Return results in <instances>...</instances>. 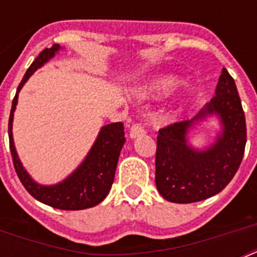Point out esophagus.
Returning <instances> with one entry per match:
<instances>
[{
  "label": "esophagus",
  "mask_w": 257,
  "mask_h": 257,
  "mask_svg": "<svg viewBox=\"0 0 257 257\" xmlns=\"http://www.w3.org/2000/svg\"><path fill=\"white\" fill-rule=\"evenodd\" d=\"M144 133H145V131L141 128L140 125L133 124L132 126H131V131H129V137H131V139H137V137L143 136Z\"/></svg>",
  "instance_id": "34e87169"
}]
</instances>
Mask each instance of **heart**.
Masks as SVG:
<instances>
[{
	"label": "heart",
	"mask_w": 257,
	"mask_h": 257,
	"mask_svg": "<svg viewBox=\"0 0 257 257\" xmlns=\"http://www.w3.org/2000/svg\"><path fill=\"white\" fill-rule=\"evenodd\" d=\"M177 84H179V81H177L176 77H173V76H164V77L155 80L151 84L148 90L149 93H152L153 96H164V94L171 93L177 86Z\"/></svg>",
	"instance_id": "heart-1"
}]
</instances>
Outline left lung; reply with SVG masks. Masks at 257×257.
I'll return each mask as SVG.
<instances>
[{"label": "left lung", "instance_id": "1", "mask_svg": "<svg viewBox=\"0 0 257 257\" xmlns=\"http://www.w3.org/2000/svg\"><path fill=\"white\" fill-rule=\"evenodd\" d=\"M216 116L220 131L212 145L195 149L189 133ZM247 143L245 116L235 80L223 68L215 97L193 118L159 131L156 151V188L171 203L188 204L217 195L243 160Z\"/></svg>", "mask_w": 257, "mask_h": 257}]
</instances>
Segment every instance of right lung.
Instances as JSON below:
<instances>
[{
    "label": "right lung",
    "instance_id": "1",
    "mask_svg": "<svg viewBox=\"0 0 257 257\" xmlns=\"http://www.w3.org/2000/svg\"><path fill=\"white\" fill-rule=\"evenodd\" d=\"M61 49L62 48L58 44H54L52 48L42 50L33 64L29 66V69L26 70L25 76L18 85L9 116L10 153L13 159L14 169L17 172L22 185L34 199L57 209L80 211L100 204L110 191L118 156L125 143L122 122H112L101 126L96 141L93 143L92 148L89 149L88 155L81 164L62 181L52 185L37 183L28 173L18 157L13 140V117L18 102V93L22 86L25 85V82L29 80L30 76L41 66L45 65L49 60H52Z\"/></svg>",
    "mask_w": 257,
    "mask_h": 257
}]
</instances>
